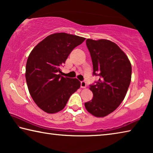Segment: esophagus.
Here are the masks:
<instances>
[{"label": "esophagus", "instance_id": "34e87169", "mask_svg": "<svg viewBox=\"0 0 153 153\" xmlns=\"http://www.w3.org/2000/svg\"><path fill=\"white\" fill-rule=\"evenodd\" d=\"M86 86H87V84L84 81H82L81 82V88H85Z\"/></svg>", "mask_w": 153, "mask_h": 153}]
</instances>
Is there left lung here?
Wrapping results in <instances>:
<instances>
[{
    "label": "left lung",
    "instance_id": "1",
    "mask_svg": "<svg viewBox=\"0 0 153 153\" xmlns=\"http://www.w3.org/2000/svg\"><path fill=\"white\" fill-rule=\"evenodd\" d=\"M93 63V74L100 76L90 85L93 99L85 103L87 111L96 117L111 114L126 96L131 79V65L119 47L109 40L87 39Z\"/></svg>",
    "mask_w": 153,
    "mask_h": 153
}]
</instances>
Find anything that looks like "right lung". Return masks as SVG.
Wrapping results in <instances>:
<instances>
[{
    "label": "right lung",
    "mask_w": 153,
    "mask_h": 153,
    "mask_svg": "<svg viewBox=\"0 0 153 153\" xmlns=\"http://www.w3.org/2000/svg\"><path fill=\"white\" fill-rule=\"evenodd\" d=\"M85 40L64 32L55 33L40 42L30 53L25 74L27 88L34 102L47 113L62 111L80 88L81 82L62 76L60 68Z\"/></svg>",
    "instance_id": "obj_1"
}]
</instances>
